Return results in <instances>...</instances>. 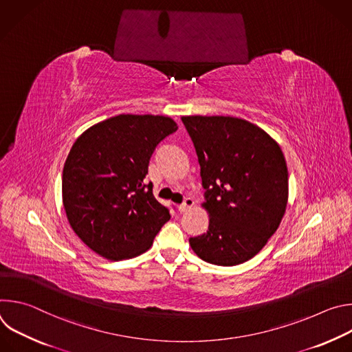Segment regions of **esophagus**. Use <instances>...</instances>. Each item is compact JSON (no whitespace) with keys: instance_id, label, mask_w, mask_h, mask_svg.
Wrapping results in <instances>:
<instances>
[{"instance_id":"esophagus-1","label":"esophagus","mask_w":352,"mask_h":352,"mask_svg":"<svg viewBox=\"0 0 352 352\" xmlns=\"http://www.w3.org/2000/svg\"><path fill=\"white\" fill-rule=\"evenodd\" d=\"M192 206H193V200H192L190 197H186V199L184 200V204L178 206V212H179V213H185V212H188Z\"/></svg>"}]
</instances>
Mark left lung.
I'll return each instance as SVG.
<instances>
[{
  "label": "left lung",
  "instance_id": "obj_1",
  "mask_svg": "<svg viewBox=\"0 0 352 352\" xmlns=\"http://www.w3.org/2000/svg\"><path fill=\"white\" fill-rule=\"evenodd\" d=\"M196 150L208 232L189 238L208 263L235 266L252 259L278 228L288 200V171L278 143L235 117L181 118Z\"/></svg>",
  "mask_w": 352,
  "mask_h": 352
}]
</instances>
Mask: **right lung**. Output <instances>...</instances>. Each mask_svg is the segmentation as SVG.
Here are the masks:
<instances>
[{
	"mask_svg": "<svg viewBox=\"0 0 352 352\" xmlns=\"http://www.w3.org/2000/svg\"><path fill=\"white\" fill-rule=\"evenodd\" d=\"M177 129L170 117L120 114L75 140L63 171V204L75 234L100 256H139L170 220L144 178L156 146Z\"/></svg>",
	"mask_w": 352,
	"mask_h": 352,
	"instance_id": "obj_1",
	"label": "right lung"
}]
</instances>
